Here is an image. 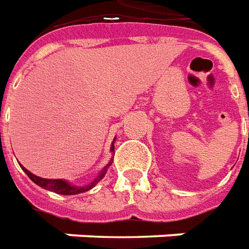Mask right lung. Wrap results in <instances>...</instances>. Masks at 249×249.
Instances as JSON below:
<instances>
[{
	"instance_id": "1",
	"label": "right lung",
	"mask_w": 249,
	"mask_h": 249,
	"mask_svg": "<svg viewBox=\"0 0 249 249\" xmlns=\"http://www.w3.org/2000/svg\"><path fill=\"white\" fill-rule=\"evenodd\" d=\"M115 141V139H114ZM110 151H114V142L111 144V149ZM111 163H112V158H111L108 163L106 165L100 173L95 177V179H92L89 184L87 185H83V186H77V185H72L71 182H68V181H65V179H49V178H41V177H37L35 176L33 173H31L28 169L20 165L22 167V170L25 172V174L28 177L31 178L32 181L35 182L38 186H41L43 189L51 190V192H54V193H57V195H64V196H73V195H79V193H84V192H88L89 189H92L95 185L98 184L99 181L103 179V177L106 176V173L108 170V167L111 166Z\"/></svg>"
}]
</instances>
